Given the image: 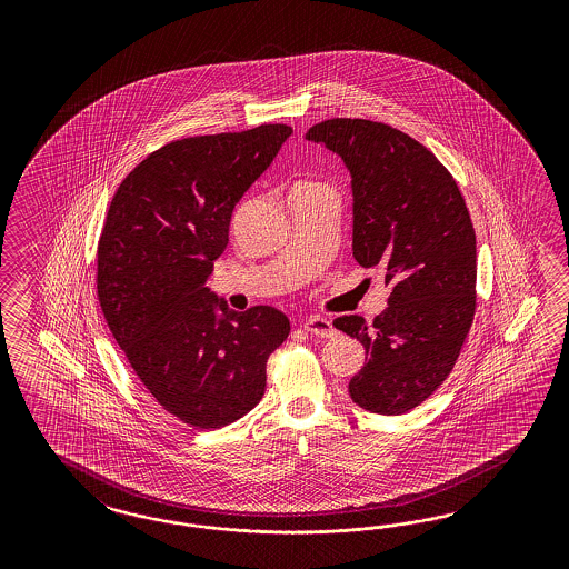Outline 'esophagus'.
Instances as JSON below:
<instances>
[{
  "instance_id": "34e87169",
  "label": "esophagus",
  "mask_w": 569,
  "mask_h": 569,
  "mask_svg": "<svg viewBox=\"0 0 569 569\" xmlns=\"http://www.w3.org/2000/svg\"><path fill=\"white\" fill-rule=\"evenodd\" d=\"M305 329L312 336H319V338H331L336 333L331 321L323 319V317H310L309 321H305Z\"/></svg>"
}]
</instances>
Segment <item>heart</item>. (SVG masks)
<instances>
[{
    "label": "heart",
    "mask_w": 569,
    "mask_h": 569,
    "mask_svg": "<svg viewBox=\"0 0 569 569\" xmlns=\"http://www.w3.org/2000/svg\"><path fill=\"white\" fill-rule=\"evenodd\" d=\"M305 186H310V183H305ZM300 188H302V186H300Z\"/></svg>",
    "instance_id": "heart-1"
}]
</instances>
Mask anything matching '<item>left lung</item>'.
Listing matches in <instances>:
<instances>
[{"label":"left lung","instance_id":"left-lung-1","mask_svg":"<svg viewBox=\"0 0 569 569\" xmlns=\"http://www.w3.org/2000/svg\"><path fill=\"white\" fill-rule=\"evenodd\" d=\"M307 139L345 160L352 257L390 286L371 326L359 315L333 321L367 350L348 392L371 413H407L448 378L473 323L478 264L466 200L447 167L390 124L329 119Z\"/></svg>","mask_w":569,"mask_h":569}]
</instances>
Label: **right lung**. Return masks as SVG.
Instances as JSON below:
<instances>
[{"label":"right lung","mask_w":569,"mask_h":569,"mask_svg":"<svg viewBox=\"0 0 569 569\" xmlns=\"http://www.w3.org/2000/svg\"><path fill=\"white\" fill-rule=\"evenodd\" d=\"M290 136L288 124H260L171 141L122 179L106 214L103 319L156 402L198 430L223 428L259 405L267 361L290 333L281 310L238 312L207 288L233 208Z\"/></svg>","instance_id":"right-lung-1"}]
</instances>
